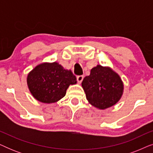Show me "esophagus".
Returning <instances> with one entry per match:
<instances>
[{
  "instance_id": "esophagus-1",
  "label": "esophagus",
  "mask_w": 153,
  "mask_h": 153,
  "mask_svg": "<svg viewBox=\"0 0 153 153\" xmlns=\"http://www.w3.org/2000/svg\"><path fill=\"white\" fill-rule=\"evenodd\" d=\"M76 79H77V81H78L79 83H81V81H82L83 79V76H82V75H81V76H78L76 77Z\"/></svg>"
}]
</instances>
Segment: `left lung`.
Segmentation results:
<instances>
[{
  "label": "left lung",
  "instance_id": "obj_1",
  "mask_svg": "<svg viewBox=\"0 0 153 153\" xmlns=\"http://www.w3.org/2000/svg\"><path fill=\"white\" fill-rule=\"evenodd\" d=\"M90 104L98 109H106L118 103L124 91V84L118 73L110 67L97 65L81 83Z\"/></svg>",
  "mask_w": 153,
  "mask_h": 153
}]
</instances>
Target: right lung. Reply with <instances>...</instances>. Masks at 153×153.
I'll return each instance as SVG.
<instances>
[{
	"mask_svg": "<svg viewBox=\"0 0 153 153\" xmlns=\"http://www.w3.org/2000/svg\"><path fill=\"white\" fill-rule=\"evenodd\" d=\"M26 81L33 97L45 104L59 101L69 86L77 83L72 70H65L57 62L37 65L28 74Z\"/></svg>",
	"mask_w": 153,
	"mask_h": 153,
	"instance_id": "1",
	"label": "right lung"
}]
</instances>
